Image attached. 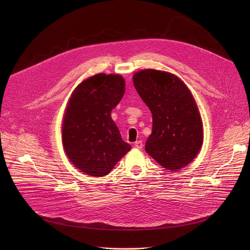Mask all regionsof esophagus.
<instances>
[{
	"label": "esophagus",
	"instance_id": "1",
	"mask_svg": "<svg viewBox=\"0 0 250 250\" xmlns=\"http://www.w3.org/2000/svg\"><path fill=\"white\" fill-rule=\"evenodd\" d=\"M134 146L137 148V149H142L143 148V142L142 141H137V142H135V144H134Z\"/></svg>",
	"mask_w": 250,
	"mask_h": 250
}]
</instances>
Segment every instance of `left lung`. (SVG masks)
I'll list each match as a JSON object with an SVG mask.
<instances>
[{
	"instance_id": "obj_1",
	"label": "left lung",
	"mask_w": 250,
	"mask_h": 250,
	"mask_svg": "<svg viewBox=\"0 0 250 250\" xmlns=\"http://www.w3.org/2000/svg\"><path fill=\"white\" fill-rule=\"evenodd\" d=\"M133 81L153 117L146 152L167 170L186 167L204 141L202 118L191 92L178 77L163 71L141 70Z\"/></svg>"
}]
</instances>
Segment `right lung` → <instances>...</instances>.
Instances as JSON below:
<instances>
[{
  "label": "right lung",
  "mask_w": 250,
  "mask_h": 250,
  "mask_svg": "<svg viewBox=\"0 0 250 250\" xmlns=\"http://www.w3.org/2000/svg\"><path fill=\"white\" fill-rule=\"evenodd\" d=\"M125 89L122 76L101 73L79 84L68 102L62 128L63 149L74 166L88 175H107L132 148L111 118Z\"/></svg>",
  "instance_id": "1"
}]
</instances>
